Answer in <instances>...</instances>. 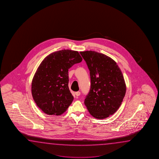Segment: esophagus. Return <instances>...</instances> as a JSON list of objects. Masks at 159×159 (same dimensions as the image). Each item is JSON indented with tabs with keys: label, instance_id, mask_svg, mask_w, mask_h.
<instances>
[{
	"label": "esophagus",
	"instance_id": "obj_1",
	"mask_svg": "<svg viewBox=\"0 0 159 159\" xmlns=\"http://www.w3.org/2000/svg\"><path fill=\"white\" fill-rule=\"evenodd\" d=\"M75 95H76L77 97H78V96H80V94H81V93H80V91H77V92H76V93H75Z\"/></svg>",
	"mask_w": 159,
	"mask_h": 159
}]
</instances>
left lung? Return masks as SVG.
Masks as SVG:
<instances>
[{
    "instance_id": "left-lung-1",
    "label": "left lung",
    "mask_w": 159,
    "mask_h": 159,
    "mask_svg": "<svg viewBox=\"0 0 159 159\" xmlns=\"http://www.w3.org/2000/svg\"><path fill=\"white\" fill-rule=\"evenodd\" d=\"M90 70L91 87L84 105L95 118L102 119L118 110L126 86L118 65L111 58L95 51L80 52Z\"/></svg>"
}]
</instances>
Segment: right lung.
I'll return each mask as SVG.
<instances>
[{"mask_svg":"<svg viewBox=\"0 0 159 159\" xmlns=\"http://www.w3.org/2000/svg\"><path fill=\"white\" fill-rule=\"evenodd\" d=\"M82 60L77 51L64 49L48 55L41 62L32 82V95L37 106L46 114L60 115L71 105L69 69Z\"/></svg>","mask_w":159,"mask_h":159,"instance_id":"add662e5","label":"right lung"}]
</instances>
